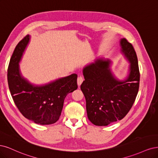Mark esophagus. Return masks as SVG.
I'll use <instances>...</instances> for the list:
<instances>
[{"mask_svg":"<svg viewBox=\"0 0 158 158\" xmlns=\"http://www.w3.org/2000/svg\"><path fill=\"white\" fill-rule=\"evenodd\" d=\"M83 81V78L82 77H79L77 78V85L79 86H80V85L82 84Z\"/></svg>","mask_w":158,"mask_h":158,"instance_id":"1","label":"esophagus"}]
</instances>
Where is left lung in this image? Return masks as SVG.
<instances>
[{"mask_svg":"<svg viewBox=\"0 0 158 158\" xmlns=\"http://www.w3.org/2000/svg\"><path fill=\"white\" fill-rule=\"evenodd\" d=\"M121 52L129 62V73L123 80L111 69L112 62L97 58L83 69L85 81L81 89L85 97L89 119L97 126H106L123 119L133 106L138 94L140 72L135 50L125 38L119 40Z\"/></svg>","mask_w":158,"mask_h":158,"instance_id":"obj_1","label":"left lung"}]
</instances>
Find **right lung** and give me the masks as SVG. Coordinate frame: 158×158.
I'll return each instance as SVG.
<instances>
[{"instance_id": "right-lung-1", "label": "right lung", "mask_w": 158, "mask_h": 158, "mask_svg": "<svg viewBox=\"0 0 158 158\" xmlns=\"http://www.w3.org/2000/svg\"><path fill=\"white\" fill-rule=\"evenodd\" d=\"M26 35L17 44L10 60L8 83L14 103L20 112L40 125L56 123L61 115L65 96L77 89V75L73 73L48 83L36 85L23 77L19 62L29 43Z\"/></svg>"}]
</instances>
